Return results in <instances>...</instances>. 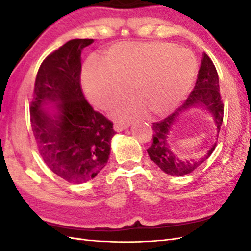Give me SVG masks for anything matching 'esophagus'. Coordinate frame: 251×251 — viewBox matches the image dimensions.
Wrapping results in <instances>:
<instances>
[{"label": "esophagus", "instance_id": "34e87169", "mask_svg": "<svg viewBox=\"0 0 251 251\" xmlns=\"http://www.w3.org/2000/svg\"><path fill=\"white\" fill-rule=\"evenodd\" d=\"M128 124H121V123H115L114 124V129L115 131H122V130H125L126 128H128Z\"/></svg>", "mask_w": 251, "mask_h": 251}]
</instances>
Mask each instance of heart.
Returning a JSON list of instances; mask_svg holds the SVG:
<instances>
[{"instance_id":"b5f03b06","label":"heart","mask_w":251,"mask_h":251,"mask_svg":"<svg viewBox=\"0 0 251 251\" xmlns=\"http://www.w3.org/2000/svg\"><path fill=\"white\" fill-rule=\"evenodd\" d=\"M196 71L193 55L174 44L120 43L108 50L104 63L90 59L82 80L87 99L101 109L126 96L133 85L139 100L118 104L117 116H134L145 107L154 115H165L184 100Z\"/></svg>"}]
</instances>
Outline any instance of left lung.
<instances>
[{"mask_svg":"<svg viewBox=\"0 0 251 251\" xmlns=\"http://www.w3.org/2000/svg\"><path fill=\"white\" fill-rule=\"evenodd\" d=\"M193 108H201L210 113L216 126L217 138L223 124L224 104L219 91V78L214 63L207 54L203 53L201 65L198 72L196 85L194 91L187 97L185 103L175 112L160 122L152 123V143L147 150L150 158L164 173L172 176H184L197 169L203 161L208 159L216 147V143L203 154L201 158L181 159L174 152L169 143V135L173 125L181 114Z\"/></svg>","mask_w":251,"mask_h":251,"instance_id":"1","label":"left lung"}]
</instances>
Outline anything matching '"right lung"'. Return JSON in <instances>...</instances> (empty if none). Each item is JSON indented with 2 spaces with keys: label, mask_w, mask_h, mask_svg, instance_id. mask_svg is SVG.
<instances>
[{
  "label": "right lung",
  "mask_w": 251,
  "mask_h": 251,
  "mask_svg": "<svg viewBox=\"0 0 251 251\" xmlns=\"http://www.w3.org/2000/svg\"><path fill=\"white\" fill-rule=\"evenodd\" d=\"M93 42L71 40L44 59L29 108L42 158L73 184L93 179L106 166L115 135L113 123L93 109L80 87V54Z\"/></svg>",
  "instance_id": "obj_1"
}]
</instances>
